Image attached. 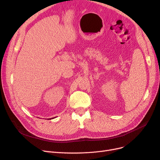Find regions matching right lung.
Wrapping results in <instances>:
<instances>
[{"instance_id": "add662e5", "label": "right lung", "mask_w": 160, "mask_h": 160, "mask_svg": "<svg viewBox=\"0 0 160 160\" xmlns=\"http://www.w3.org/2000/svg\"><path fill=\"white\" fill-rule=\"evenodd\" d=\"M52 119H54V117H53V118Z\"/></svg>"}]
</instances>
